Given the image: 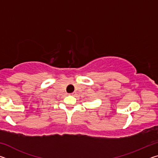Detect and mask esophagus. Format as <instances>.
<instances>
[{
    "label": "esophagus",
    "mask_w": 158,
    "mask_h": 158,
    "mask_svg": "<svg viewBox=\"0 0 158 158\" xmlns=\"http://www.w3.org/2000/svg\"><path fill=\"white\" fill-rule=\"evenodd\" d=\"M71 95H76V93L75 92H73V93H70Z\"/></svg>",
    "instance_id": "esophagus-1"
}]
</instances>
